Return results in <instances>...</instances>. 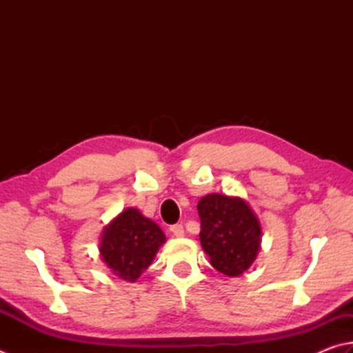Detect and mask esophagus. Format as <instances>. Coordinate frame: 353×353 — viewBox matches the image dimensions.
Masks as SVG:
<instances>
[{
  "instance_id": "obj_1",
  "label": "esophagus",
  "mask_w": 353,
  "mask_h": 353,
  "mask_svg": "<svg viewBox=\"0 0 353 353\" xmlns=\"http://www.w3.org/2000/svg\"><path fill=\"white\" fill-rule=\"evenodd\" d=\"M170 232H172V234H174V236H176V238L184 236V228H183V224H174V225H170Z\"/></svg>"
}]
</instances>
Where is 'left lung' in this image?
<instances>
[{
	"instance_id": "8db88e82",
	"label": "left lung",
	"mask_w": 353,
	"mask_h": 353,
	"mask_svg": "<svg viewBox=\"0 0 353 353\" xmlns=\"http://www.w3.org/2000/svg\"><path fill=\"white\" fill-rule=\"evenodd\" d=\"M199 239L210 264L228 276L248 270L261 248V224L243 198L209 194L198 201Z\"/></svg>"
}]
</instances>
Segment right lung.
Returning <instances> with one entry per match:
<instances>
[{"mask_svg":"<svg viewBox=\"0 0 353 353\" xmlns=\"http://www.w3.org/2000/svg\"><path fill=\"white\" fill-rule=\"evenodd\" d=\"M164 243L159 225L138 209L129 208L104 228L99 255L112 274L134 283L152 264Z\"/></svg>","mask_w":353,"mask_h":353,"instance_id":"right-lung-1","label":"right lung"}]
</instances>
